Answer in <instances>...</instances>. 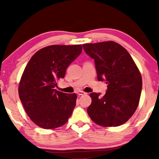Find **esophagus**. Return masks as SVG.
<instances>
[{
  "label": "esophagus",
  "instance_id": "1",
  "mask_svg": "<svg viewBox=\"0 0 159 159\" xmlns=\"http://www.w3.org/2000/svg\"><path fill=\"white\" fill-rule=\"evenodd\" d=\"M77 94L78 95V96H81V95H84V94H86V93L83 92V91H78V92L77 93Z\"/></svg>",
  "mask_w": 159,
  "mask_h": 159
}]
</instances>
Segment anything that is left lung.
Returning a JSON list of instances; mask_svg holds the SVG:
<instances>
[{
	"label": "left lung",
	"mask_w": 159,
	"mask_h": 159,
	"mask_svg": "<svg viewBox=\"0 0 159 159\" xmlns=\"http://www.w3.org/2000/svg\"><path fill=\"white\" fill-rule=\"evenodd\" d=\"M86 54L94 59L97 78L106 81L107 92L100 97L92 93L87 114L97 125L115 127L132 117L140 101L142 78L129 53L113 41L83 44Z\"/></svg>",
	"instance_id": "obj_1"
}]
</instances>
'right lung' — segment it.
Here are the masks:
<instances>
[{"instance_id":"obj_1","label":"right lung","mask_w":159,"mask_h":159,"mask_svg":"<svg viewBox=\"0 0 159 159\" xmlns=\"http://www.w3.org/2000/svg\"><path fill=\"white\" fill-rule=\"evenodd\" d=\"M81 45H53L36 52L25 67L19 84V98L30 119L45 129L67 123L77 95L54 90L69 65L80 55Z\"/></svg>"}]
</instances>
